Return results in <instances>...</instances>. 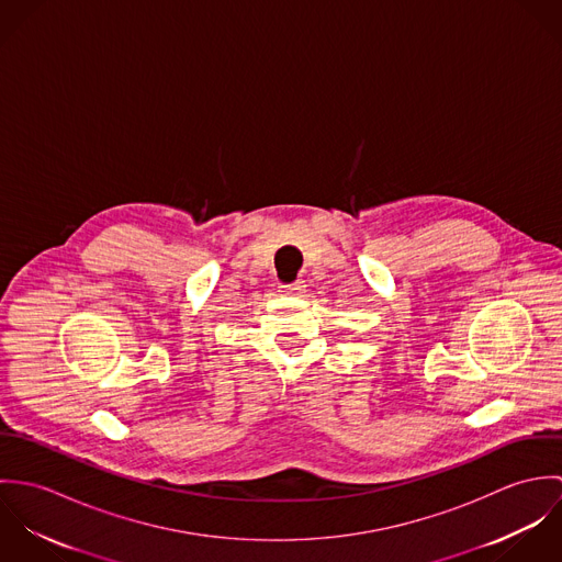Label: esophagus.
Masks as SVG:
<instances>
[{
	"label": "esophagus",
	"instance_id": "34e87169",
	"mask_svg": "<svg viewBox=\"0 0 562 562\" xmlns=\"http://www.w3.org/2000/svg\"><path fill=\"white\" fill-rule=\"evenodd\" d=\"M305 281H296V283H292V285H283V294H288V296H305Z\"/></svg>",
	"mask_w": 562,
	"mask_h": 562
}]
</instances>
